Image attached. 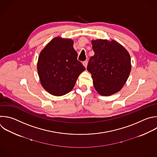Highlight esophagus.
I'll return each instance as SVG.
<instances>
[{
  "label": "esophagus",
  "mask_w": 157,
  "mask_h": 157,
  "mask_svg": "<svg viewBox=\"0 0 157 157\" xmlns=\"http://www.w3.org/2000/svg\"><path fill=\"white\" fill-rule=\"evenodd\" d=\"M87 60H85V61H84L83 62H82V64H83V65L86 68L87 67Z\"/></svg>",
  "instance_id": "1"
}]
</instances>
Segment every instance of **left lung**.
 Returning a JSON list of instances; mask_svg holds the SVG:
<instances>
[{
	"instance_id": "left-lung-1",
	"label": "left lung",
	"mask_w": 157,
	"mask_h": 157,
	"mask_svg": "<svg viewBox=\"0 0 157 157\" xmlns=\"http://www.w3.org/2000/svg\"><path fill=\"white\" fill-rule=\"evenodd\" d=\"M94 56L87 67L92 75L95 90L101 95H112L123 87L131 70L128 51L115 40L97 39L92 41Z\"/></svg>"
}]
</instances>
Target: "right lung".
Here are the masks:
<instances>
[{"instance_id":"add662e5","label":"right lung","mask_w":157,"mask_h":157,"mask_svg":"<svg viewBox=\"0 0 157 157\" xmlns=\"http://www.w3.org/2000/svg\"><path fill=\"white\" fill-rule=\"evenodd\" d=\"M71 39L56 37L42 50L37 71L43 87L50 94L62 96L74 87L79 75L86 70L78 60Z\"/></svg>"}]
</instances>
